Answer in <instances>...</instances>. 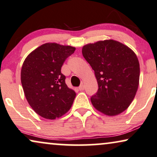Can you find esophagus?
Returning <instances> with one entry per match:
<instances>
[{
  "label": "esophagus",
  "mask_w": 157,
  "mask_h": 157,
  "mask_svg": "<svg viewBox=\"0 0 157 157\" xmlns=\"http://www.w3.org/2000/svg\"><path fill=\"white\" fill-rule=\"evenodd\" d=\"M84 89H85V86L83 84H82L80 87H79V90H84Z\"/></svg>",
  "instance_id": "1"
}]
</instances>
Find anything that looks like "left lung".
<instances>
[{"label":"left lung","mask_w":157,"mask_h":157,"mask_svg":"<svg viewBox=\"0 0 157 157\" xmlns=\"http://www.w3.org/2000/svg\"><path fill=\"white\" fill-rule=\"evenodd\" d=\"M83 56L95 72L98 90L91 97L93 106L108 116L126 110L136 96L140 64L133 51L114 40L89 43L82 47Z\"/></svg>","instance_id":"left-lung-1"}]
</instances>
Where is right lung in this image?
Returning <instances> with one entry per match:
<instances>
[{
    "label": "right lung",
    "instance_id": "obj_1",
    "mask_svg": "<svg viewBox=\"0 0 157 157\" xmlns=\"http://www.w3.org/2000/svg\"><path fill=\"white\" fill-rule=\"evenodd\" d=\"M75 48L47 43L27 56L21 70V82L27 102L48 120L59 118L70 109L76 93L69 88L61 69Z\"/></svg>",
    "mask_w": 157,
    "mask_h": 157
}]
</instances>
